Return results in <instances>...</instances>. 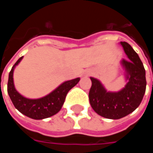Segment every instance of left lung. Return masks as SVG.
<instances>
[{
    "mask_svg": "<svg viewBox=\"0 0 153 153\" xmlns=\"http://www.w3.org/2000/svg\"><path fill=\"white\" fill-rule=\"evenodd\" d=\"M128 60H121L128 83L119 92H107L99 80L91 77L89 102L94 111L107 119L118 120L132 113L141 103L146 91L145 69L140 58L126 42H120Z\"/></svg>",
    "mask_w": 153,
    "mask_h": 153,
    "instance_id": "left-lung-1",
    "label": "left lung"
}]
</instances>
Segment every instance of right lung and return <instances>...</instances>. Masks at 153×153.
I'll use <instances>...</instances> for the list:
<instances>
[{"instance_id":"obj_1","label":"right lung","mask_w":153,"mask_h":153,"mask_svg":"<svg viewBox=\"0 0 153 153\" xmlns=\"http://www.w3.org/2000/svg\"><path fill=\"white\" fill-rule=\"evenodd\" d=\"M22 59L23 56L16 61L9 74L7 92L15 107L22 114L34 120H42L56 115L63 106L68 92L79 83L80 79L76 78L74 79L64 82L54 91L43 97L38 99L26 98L15 89L13 80L15 67L21 61Z\"/></svg>"}]
</instances>
